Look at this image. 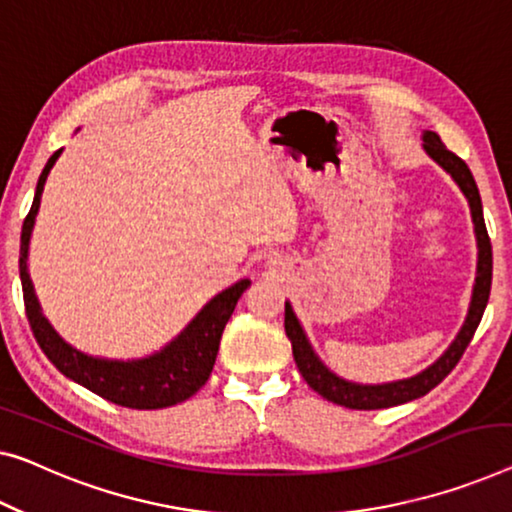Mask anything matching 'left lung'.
Wrapping results in <instances>:
<instances>
[{
	"label": "left lung",
	"instance_id": "left-lung-1",
	"mask_svg": "<svg viewBox=\"0 0 512 512\" xmlns=\"http://www.w3.org/2000/svg\"><path fill=\"white\" fill-rule=\"evenodd\" d=\"M423 142H425L423 147L427 154H430L448 174H451V177L457 181V186L462 188V193L467 195L471 216H474L476 239H478V276H476V285H474V299H471L469 317H467V322H464L460 335H457L453 345L448 347V352L441 356L437 363L430 365L427 370H423L421 375L395 381V384L361 386V384H352V381L338 379L317 361V356L312 354V349L308 345V340H305L299 322H296L292 305L285 303V333H287L289 342H292V354H294L296 368H299L301 377L305 379V384H308L312 391H317L319 395H322V398H326L329 402H335V404H342V407H347V409H386V407H395V404H404L409 400L421 398V395H425V393H430L434 386L441 384V381L451 375V370L462 358L464 349L469 347L471 338H474L480 319H483L487 299H490L492 243H490V234H487V227H485L483 204H480L476 181H474V177H471L467 163H464L460 156H455L453 151H448L446 144L441 142V137L437 133L427 131L423 135Z\"/></svg>",
	"mask_w": 512,
	"mask_h": 512
}]
</instances>
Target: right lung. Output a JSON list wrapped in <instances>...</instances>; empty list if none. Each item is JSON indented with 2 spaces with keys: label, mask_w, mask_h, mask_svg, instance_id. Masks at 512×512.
I'll list each match as a JSON object with an SVG mask.
<instances>
[{
  "label": "right lung",
  "mask_w": 512,
  "mask_h": 512,
  "mask_svg": "<svg viewBox=\"0 0 512 512\" xmlns=\"http://www.w3.org/2000/svg\"><path fill=\"white\" fill-rule=\"evenodd\" d=\"M61 149L50 156L48 165L43 167L38 177L34 204L29 209L25 223H22L20 236V280H22V299H25V312L29 319L38 347L48 356V361L66 375L68 379L78 381L80 386L89 388L91 393L101 395L103 400L119 404L128 409H163L188 400L211 377L213 363L220 347V335L225 331V324L230 322L236 301L246 292L250 280H239L234 287L225 289L216 299H211L204 310L197 315L188 329L177 340L170 342L163 352L142 361H101L80 352H75L66 345L59 335L52 331V326L45 322V317L38 310V301L34 296L32 280L27 273V248L29 236L41 204V193L48 179V172L59 158Z\"/></svg>",
  "instance_id": "1"
}]
</instances>
